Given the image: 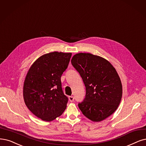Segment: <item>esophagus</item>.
Listing matches in <instances>:
<instances>
[{
  "label": "esophagus",
  "instance_id": "esophagus-1",
  "mask_svg": "<svg viewBox=\"0 0 146 146\" xmlns=\"http://www.w3.org/2000/svg\"><path fill=\"white\" fill-rule=\"evenodd\" d=\"M68 99H69V100L71 102H73L74 101V97L73 96H69L68 97Z\"/></svg>",
  "mask_w": 146,
  "mask_h": 146
}]
</instances>
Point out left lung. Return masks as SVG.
Segmentation results:
<instances>
[{
    "instance_id": "8db88e82",
    "label": "left lung",
    "mask_w": 146,
    "mask_h": 146,
    "mask_svg": "<svg viewBox=\"0 0 146 146\" xmlns=\"http://www.w3.org/2000/svg\"><path fill=\"white\" fill-rule=\"evenodd\" d=\"M71 62L86 88L85 98L78 104L80 110L91 121L104 120L115 111L122 97V85L115 68L91 53L76 54Z\"/></svg>"
}]
</instances>
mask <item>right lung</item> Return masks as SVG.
Returning a JSON list of instances; mask_svg holds the SVG:
<instances>
[{"instance_id": "add662e5", "label": "right lung", "mask_w": 146, "mask_h": 146, "mask_svg": "<svg viewBox=\"0 0 146 146\" xmlns=\"http://www.w3.org/2000/svg\"><path fill=\"white\" fill-rule=\"evenodd\" d=\"M71 56V53L45 54L36 59L27 73L23 85L25 104L42 120H55L66 108L68 99L63 93L61 77Z\"/></svg>"}]
</instances>
